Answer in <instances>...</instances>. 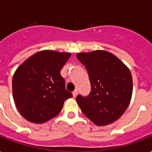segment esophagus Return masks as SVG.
Returning <instances> with one entry per match:
<instances>
[{"instance_id":"1","label":"esophagus","mask_w":152,"mask_h":152,"mask_svg":"<svg viewBox=\"0 0 152 152\" xmlns=\"http://www.w3.org/2000/svg\"><path fill=\"white\" fill-rule=\"evenodd\" d=\"M77 95H78V90H74V92H73V97H74V98H76Z\"/></svg>"}]
</instances>
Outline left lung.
Returning <instances> with one entry per match:
<instances>
[{
  "label": "left lung",
  "instance_id": "8db88e82",
  "mask_svg": "<svg viewBox=\"0 0 152 152\" xmlns=\"http://www.w3.org/2000/svg\"><path fill=\"white\" fill-rule=\"evenodd\" d=\"M76 56L85 66L91 83L89 95L76 98L79 107L97 126L117 121L126 110L132 95L130 69L105 50L78 53Z\"/></svg>",
  "mask_w": 152,
  "mask_h": 152
}]
</instances>
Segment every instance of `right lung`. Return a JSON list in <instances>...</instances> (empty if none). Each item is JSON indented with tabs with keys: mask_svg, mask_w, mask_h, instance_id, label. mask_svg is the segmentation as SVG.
<instances>
[{
	"mask_svg": "<svg viewBox=\"0 0 152 152\" xmlns=\"http://www.w3.org/2000/svg\"><path fill=\"white\" fill-rule=\"evenodd\" d=\"M71 56L68 52L41 50L15 71L12 94L15 106L27 121L45 123L56 117L64 102L73 97L65 89L60 70Z\"/></svg>",
	"mask_w": 152,
	"mask_h": 152,
	"instance_id": "add662e5",
	"label": "right lung"
}]
</instances>
